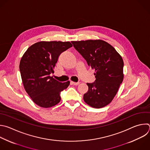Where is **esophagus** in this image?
Here are the masks:
<instances>
[{
	"label": "esophagus",
	"mask_w": 150,
	"mask_h": 150,
	"mask_svg": "<svg viewBox=\"0 0 150 150\" xmlns=\"http://www.w3.org/2000/svg\"><path fill=\"white\" fill-rule=\"evenodd\" d=\"M71 83L72 84V85H79V82H73V81H71Z\"/></svg>",
	"instance_id": "1"
}]
</instances>
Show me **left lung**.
<instances>
[{"label":"left lung","instance_id":"8db88e82","mask_svg":"<svg viewBox=\"0 0 150 150\" xmlns=\"http://www.w3.org/2000/svg\"><path fill=\"white\" fill-rule=\"evenodd\" d=\"M72 43L95 71V81L86 83L88 91L83 95L84 101L95 108L107 106L116 95L124 79L121 56L103 40L72 41Z\"/></svg>","mask_w":150,"mask_h":150}]
</instances>
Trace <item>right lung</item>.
<instances>
[{
    "label": "right lung",
    "instance_id": "obj_1",
    "mask_svg": "<svg viewBox=\"0 0 150 150\" xmlns=\"http://www.w3.org/2000/svg\"><path fill=\"white\" fill-rule=\"evenodd\" d=\"M72 46L69 42L40 41L31 45L22 56L19 69L24 88L32 100L42 108L61 101V92L70 82H60L51 76L61 53Z\"/></svg>",
    "mask_w": 150,
    "mask_h": 150
}]
</instances>
